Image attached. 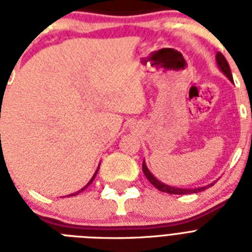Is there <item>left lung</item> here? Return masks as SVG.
I'll list each match as a JSON object with an SVG mask.
<instances>
[{
	"label": "left lung",
	"mask_w": 252,
	"mask_h": 252,
	"mask_svg": "<svg viewBox=\"0 0 252 252\" xmlns=\"http://www.w3.org/2000/svg\"><path fill=\"white\" fill-rule=\"evenodd\" d=\"M216 60H217V64H219L220 69L222 70L223 74H225V76H226L229 80L233 81V77H231V72H230V66H229V64H227L226 59H225V56H223L222 53L221 52L217 53ZM142 171H144V174H145V176L148 178V180H149L150 183L153 184L154 187L157 188V189H159V191L166 192V193H172V195H187V193H196V192L203 191V189H205V188H207V187H200V188H192V189H188V188L171 187V186H167V184L161 183L159 180H157L153 175H152V172H150L149 170H148V167H146L145 162H142Z\"/></svg>",
	"instance_id": "1"
}]
</instances>
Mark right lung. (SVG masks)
<instances>
[{"label":"right lung","instance_id":"1","mask_svg":"<svg viewBox=\"0 0 252 252\" xmlns=\"http://www.w3.org/2000/svg\"><path fill=\"white\" fill-rule=\"evenodd\" d=\"M96 172H98V170H96V171H95L94 176H93V178H91V180H90V182H89V183H87V184H86V186H85V187H84V188H82V189H80V191L77 192V193H72V195H69V196H76V195H78V193H80V192H82V191H84V189H85V188H86V187H87V186H90V184H91V183H93V180H94V179H95V176H96Z\"/></svg>","mask_w":252,"mask_h":252}]
</instances>
